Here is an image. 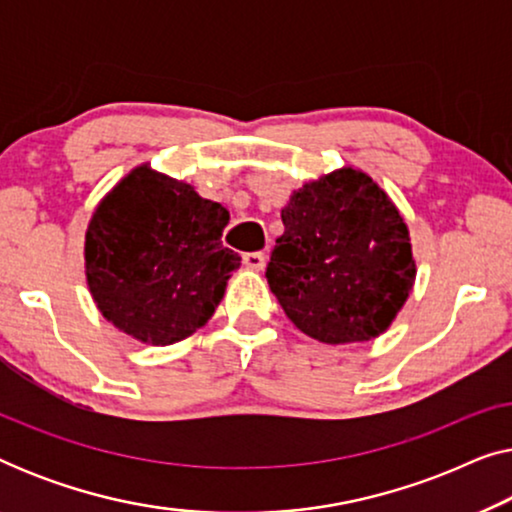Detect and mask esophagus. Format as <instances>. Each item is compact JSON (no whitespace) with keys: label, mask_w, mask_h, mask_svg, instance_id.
<instances>
[{"label":"esophagus","mask_w":512,"mask_h":512,"mask_svg":"<svg viewBox=\"0 0 512 512\" xmlns=\"http://www.w3.org/2000/svg\"><path fill=\"white\" fill-rule=\"evenodd\" d=\"M265 261H268V258H265L263 251H251V254H244V265L256 272H261L265 268Z\"/></svg>","instance_id":"esophagus-1"}]
</instances>
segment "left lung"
Instances as JSON below:
<instances>
[{
	"mask_svg": "<svg viewBox=\"0 0 512 512\" xmlns=\"http://www.w3.org/2000/svg\"><path fill=\"white\" fill-rule=\"evenodd\" d=\"M282 221L265 277L293 326L324 345L387 331L417 265L408 223L384 188L345 165L293 191Z\"/></svg>",
	"mask_w": 512,
	"mask_h": 512,
	"instance_id": "1",
	"label": "left lung"
}]
</instances>
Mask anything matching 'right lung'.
<instances>
[{
	"label": "right lung",
	"instance_id": "1",
	"mask_svg": "<svg viewBox=\"0 0 512 512\" xmlns=\"http://www.w3.org/2000/svg\"><path fill=\"white\" fill-rule=\"evenodd\" d=\"M230 214L149 163L100 200L83 244L97 310L144 345H174L212 319L240 254L223 247Z\"/></svg>",
	"mask_w": 512,
	"mask_h": 512
}]
</instances>
